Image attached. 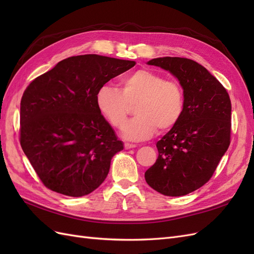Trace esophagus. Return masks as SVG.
<instances>
[{"label":"esophagus","instance_id":"1","mask_svg":"<svg viewBox=\"0 0 254 254\" xmlns=\"http://www.w3.org/2000/svg\"><path fill=\"white\" fill-rule=\"evenodd\" d=\"M125 149H131V148H134L136 147L135 144H129V143H125Z\"/></svg>","mask_w":254,"mask_h":254}]
</instances>
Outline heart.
Listing matches in <instances>:
<instances>
[{"mask_svg":"<svg viewBox=\"0 0 254 254\" xmlns=\"http://www.w3.org/2000/svg\"><path fill=\"white\" fill-rule=\"evenodd\" d=\"M96 107L114 128H122L129 112L137 105L135 118L122 130L129 141H144L157 132H165L180 122L186 110V94L179 82L166 80L155 71L141 70L123 76L120 89L103 86L97 91Z\"/></svg>","mask_w":254,"mask_h":254,"instance_id":"1","label":"heart"}]
</instances>
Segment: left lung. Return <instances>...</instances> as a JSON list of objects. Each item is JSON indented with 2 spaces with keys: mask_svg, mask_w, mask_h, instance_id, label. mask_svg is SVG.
<instances>
[{
  "mask_svg": "<svg viewBox=\"0 0 254 254\" xmlns=\"http://www.w3.org/2000/svg\"><path fill=\"white\" fill-rule=\"evenodd\" d=\"M173 74L186 94L180 122L158 141L156 163L145 172L148 186L162 195L191 193L211 179L230 145L231 101L224 86L194 60H149Z\"/></svg>",
  "mask_w": 254,
  "mask_h": 254,
  "instance_id": "8db88e82",
  "label": "left lung"
}]
</instances>
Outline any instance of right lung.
Listing matches in <instances>:
<instances>
[{
  "mask_svg": "<svg viewBox=\"0 0 254 254\" xmlns=\"http://www.w3.org/2000/svg\"><path fill=\"white\" fill-rule=\"evenodd\" d=\"M135 61L95 54L68 57L34 79L20 106V143L48 189L71 197L92 193L124 149L95 97Z\"/></svg>",
  "mask_w": 254,
  "mask_h": 254,
  "instance_id": "1",
  "label": "right lung"
}]
</instances>
